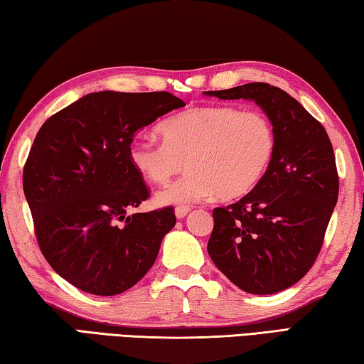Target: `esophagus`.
<instances>
[{"mask_svg":"<svg viewBox=\"0 0 364 364\" xmlns=\"http://www.w3.org/2000/svg\"><path fill=\"white\" fill-rule=\"evenodd\" d=\"M189 212H191V207H188V205H178V207L175 208L176 218H184Z\"/></svg>","mask_w":364,"mask_h":364,"instance_id":"esophagus-1","label":"esophagus"}]
</instances>
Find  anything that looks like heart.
Instances as JSON below:
<instances>
[{
	"instance_id": "heart-1",
	"label": "heart",
	"mask_w": 364,
	"mask_h": 364,
	"mask_svg": "<svg viewBox=\"0 0 364 364\" xmlns=\"http://www.w3.org/2000/svg\"><path fill=\"white\" fill-rule=\"evenodd\" d=\"M164 141L139 138L130 146L133 167L147 181L165 186L162 204H189L217 194L236 199L250 193L269 168L276 133L267 115L231 106L194 107L159 125Z\"/></svg>"
}]
</instances>
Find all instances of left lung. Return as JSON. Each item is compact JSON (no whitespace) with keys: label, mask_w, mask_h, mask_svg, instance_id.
Segmentation results:
<instances>
[{"label":"left lung","mask_w":364,"mask_h":364,"mask_svg":"<svg viewBox=\"0 0 364 364\" xmlns=\"http://www.w3.org/2000/svg\"><path fill=\"white\" fill-rule=\"evenodd\" d=\"M205 95L255 101L276 133L274 157L260 183L241 200L213 208L208 255L242 291L281 292L316 262L334 212L338 175L331 139L278 86L257 82Z\"/></svg>","instance_id":"left-lung-1"}]
</instances>
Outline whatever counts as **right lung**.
Masks as SVG:
<instances>
[{"label": "right lung", "mask_w": 364, "mask_h": 364, "mask_svg": "<svg viewBox=\"0 0 364 364\" xmlns=\"http://www.w3.org/2000/svg\"><path fill=\"white\" fill-rule=\"evenodd\" d=\"M184 102L167 91L90 93L49 117L23 167L40 250L72 286L128 291L151 269L176 223L173 207L128 215L149 197L133 167L134 134Z\"/></svg>", "instance_id": "obj_1"}]
</instances>
